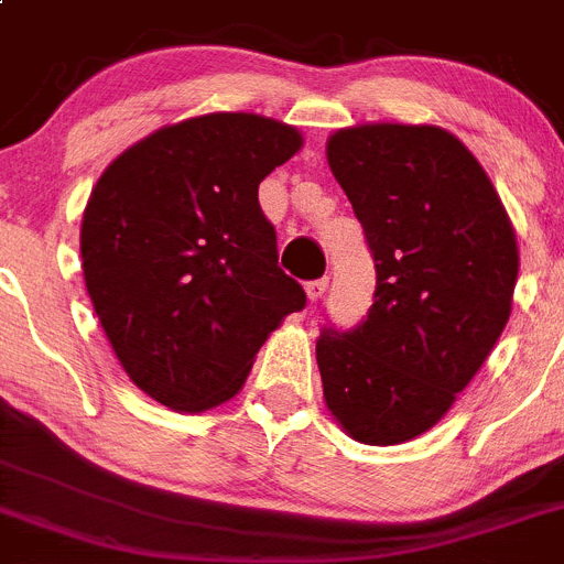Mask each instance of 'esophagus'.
<instances>
[{
	"label": "esophagus",
	"instance_id": "esophagus-1",
	"mask_svg": "<svg viewBox=\"0 0 564 564\" xmlns=\"http://www.w3.org/2000/svg\"><path fill=\"white\" fill-rule=\"evenodd\" d=\"M325 292H328V278H319V281L306 283V294H308V300H312V303L323 300Z\"/></svg>",
	"mask_w": 564,
	"mask_h": 564
}]
</instances>
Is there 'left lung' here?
Here are the masks:
<instances>
[{
    "label": "left lung",
    "mask_w": 564,
    "mask_h": 564,
    "mask_svg": "<svg viewBox=\"0 0 564 564\" xmlns=\"http://www.w3.org/2000/svg\"><path fill=\"white\" fill-rule=\"evenodd\" d=\"M325 155L376 258L365 323L317 339L325 406L356 442L401 445L434 429L492 354L518 239L484 166L445 128L356 124Z\"/></svg>",
    "instance_id": "8db88e82"
}]
</instances>
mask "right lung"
Instances as JSON below:
<instances>
[{
	"label": "right lung",
	"mask_w": 564,
	"mask_h": 564,
	"mask_svg": "<svg viewBox=\"0 0 564 564\" xmlns=\"http://www.w3.org/2000/svg\"><path fill=\"white\" fill-rule=\"evenodd\" d=\"M300 147L292 124L219 110L135 141L91 188L88 297L152 401L188 414L230 401L272 330L306 306L258 205V183Z\"/></svg>",
	"instance_id": "right-lung-1"
}]
</instances>
